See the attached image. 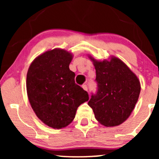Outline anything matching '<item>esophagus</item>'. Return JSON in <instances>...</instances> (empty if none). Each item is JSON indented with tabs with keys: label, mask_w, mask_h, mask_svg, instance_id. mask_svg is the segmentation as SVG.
I'll use <instances>...</instances> for the list:
<instances>
[{
	"label": "esophagus",
	"mask_w": 159,
	"mask_h": 159,
	"mask_svg": "<svg viewBox=\"0 0 159 159\" xmlns=\"http://www.w3.org/2000/svg\"><path fill=\"white\" fill-rule=\"evenodd\" d=\"M82 88H83L84 90H86V91H88V86H87L86 84H83V85H82Z\"/></svg>",
	"instance_id": "1"
}]
</instances>
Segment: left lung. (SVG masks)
Segmentation results:
<instances>
[{
	"label": "left lung",
	"instance_id": "obj_1",
	"mask_svg": "<svg viewBox=\"0 0 159 159\" xmlns=\"http://www.w3.org/2000/svg\"><path fill=\"white\" fill-rule=\"evenodd\" d=\"M96 71L97 91L88 105L95 117L106 127L123 123L133 111L140 93L137 76L117 58L97 61L90 57Z\"/></svg>",
	"mask_w": 159,
	"mask_h": 159
}]
</instances>
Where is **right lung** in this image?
<instances>
[{"label":"right lung","mask_w":159,"mask_h":159,"mask_svg":"<svg viewBox=\"0 0 159 159\" xmlns=\"http://www.w3.org/2000/svg\"><path fill=\"white\" fill-rule=\"evenodd\" d=\"M72 55L53 49L34 60L27 75V92L37 116L54 129L69 125L80 105L89 100L87 91L75 83L69 69Z\"/></svg>","instance_id":"1"}]
</instances>
